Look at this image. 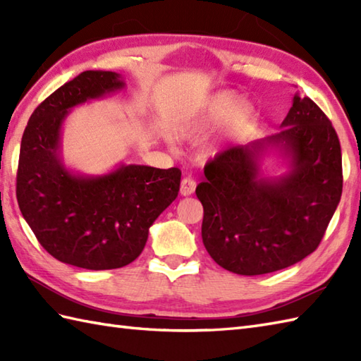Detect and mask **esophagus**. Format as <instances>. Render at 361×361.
Listing matches in <instances>:
<instances>
[{"instance_id": "obj_1", "label": "esophagus", "mask_w": 361, "mask_h": 361, "mask_svg": "<svg viewBox=\"0 0 361 361\" xmlns=\"http://www.w3.org/2000/svg\"><path fill=\"white\" fill-rule=\"evenodd\" d=\"M195 186H197V183H195L192 178H190V176H186V178H183V180H181V186H180L181 195H190V194H194Z\"/></svg>"}]
</instances>
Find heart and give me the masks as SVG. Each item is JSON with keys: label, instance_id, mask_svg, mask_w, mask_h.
<instances>
[{"label": "heart", "instance_id": "b5f03b06", "mask_svg": "<svg viewBox=\"0 0 361 361\" xmlns=\"http://www.w3.org/2000/svg\"><path fill=\"white\" fill-rule=\"evenodd\" d=\"M235 118L239 122H247L255 114V106L250 102H242L240 97L233 93H220L212 96L200 110L188 114L183 118L175 130L176 133L188 137L202 136L211 132L212 128L224 124V122L235 111Z\"/></svg>", "mask_w": 361, "mask_h": 361}]
</instances>
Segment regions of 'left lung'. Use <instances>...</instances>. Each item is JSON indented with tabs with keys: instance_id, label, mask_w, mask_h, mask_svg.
<instances>
[{
	"instance_id": "8db88e82",
	"label": "left lung",
	"mask_w": 361,
	"mask_h": 361,
	"mask_svg": "<svg viewBox=\"0 0 361 361\" xmlns=\"http://www.w3.org/2000/svg\"><path fill=\"white\" fill-rule=\"evenodd\" d=\"M273 149L288 172L267 177L259 163ZM204 176L195 194L206 251L235 274L273 273L323 239L343 190L340 141L319 106L295 94L278 133L219 153Z\"/></svg>"
}]
</instances>
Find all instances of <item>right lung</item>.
I'll return each mask as SVG.
<instances>
[{
  "instance_id": "obj_1",
  "label": "right lung",
  "mask_w": 361,
  "mask_h": 361,
  "mask_svg": "<svg viewBox=\"0 0 361 361\" xmlns=\"http://www.w3.org/2000/svg\"><path fill=\"white\" fill-rule=\"evenodd\" d=\"M126 87L113 71H83L46 97L21 137L17 200L52 257L87 270L126 267L141 255L153 221L180 190L181 171L121 164L82 175L63 164L62 126L71 109Z\"/></svg>"
}]
</instances>
